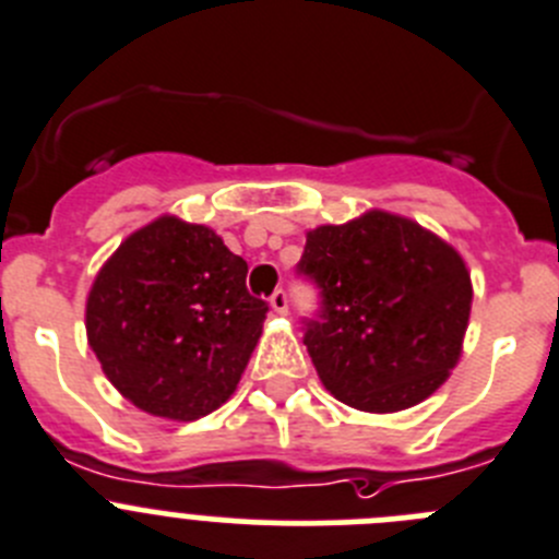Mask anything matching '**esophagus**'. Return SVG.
<instances>
[{
    "instance_id": "34e87169",
    "label": "esophagus",
    "mask_w": 559,
    "mask_h": 559,
    "mask_svg": "<svg viewBox=\"0 0 559 559\" xmlns=\"http://www.w3.org/2000/svg\"><path fill=\"white\" fill-rule=\"evenodd\" d=\"M270 306H273L275 314H286V311H289V297H286V292L275 289L273 297H270Z\"/></svg>"
}]
</instances>
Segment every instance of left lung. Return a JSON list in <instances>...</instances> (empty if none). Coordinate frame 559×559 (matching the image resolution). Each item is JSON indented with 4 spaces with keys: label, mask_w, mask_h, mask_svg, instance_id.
Returning <instances> with one entry per match:
<instances>
[{
    "label": "left lung",
    "mask_w": 559,
    "mask_h": 559,
    "mask_svg": "<svg viewBox=\"0 0 559 559\" xmlns=\"http://www.w3.org/2000/svg\"><path fill=\"white\" fill-rule=\"evenodd\" d=\"M297 273L320 289L304 344L322 385L367 414L421 403L450 378L472 311V278L452 245L372 209L306 234Z\"/></svg>",
    "instance_id": "1"
}]
</instances>
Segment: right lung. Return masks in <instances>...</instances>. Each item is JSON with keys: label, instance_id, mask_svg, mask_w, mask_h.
Returning <instances> with one entry per match:
<instances>
[{"label": "right lung", "instance_id": "1", "mask_svg": "<svg viewBox=\"0 0 559 559\" xmlns=\"http://www.w3.org/2000/svg\"><path fill=\"white\" fill-rule=\"evenodd\" d=\"M212 228L156 217L121 242L87 295V344L109 383L151 416L192 421L237 389L267 304Z\"/></svg>", "mask_w": 559, "mask_h": 559}]
</instances>
